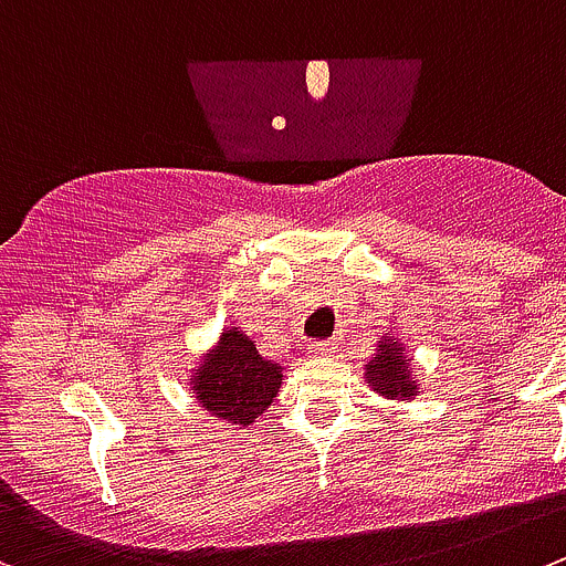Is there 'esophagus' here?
<instances>
[{
    "label": "esophagus",
    "instance_id": "1",
    "mask_svg": "<svg viewBox=\"0 0 566 566\" xmlns=\"http://www.w3.org/2000/svg\"><path fill=\"white\" fill-rule=\"evenodd\" d=\"M311 355H314V358H331L333 353H336V347H333L331 342H319V344H311Z\"/></svg>",
    "mask_w": 566,
    "mask_h": 566
}]
</instances>
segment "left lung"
<instances>
[{
	"label": "left lung",
	"instance_id": "obj_1",
	"mask_svg": "<svg viewBox=\"0 0 566 566\" xmlns=\"http://www.w3.org/2000/svg\"><path fill=\"white\" fill-rule=\"evenodd\" d=\"M364 380L369 389L386 400H417L419 380L411 373V358L406 353V344L395 333H384L375 344L373 360L364 364Z\"/></svg>",
	"mask_w": 566,
	"mask_h": 566
}]
</instances>
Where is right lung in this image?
Listing matches in <instances>:
<instances>
[{
	"label": "right lung",
	"mask_w": 566,
	"mask_h": 566,
	"mask_svg": "<svg viewBox=\"0 0 566 566\" xmlns=\"http://www.w3.org/2000/svg\"><path fill=\"white\" fill-rule=\"evenodd\" d=\"M283 367L263 358L241 327L228 325L219 342L188 369V391L199 408L224 424H252L277 397Z\"/></svg>",
	"instance_id": "obj_1"
}]
</instances>
